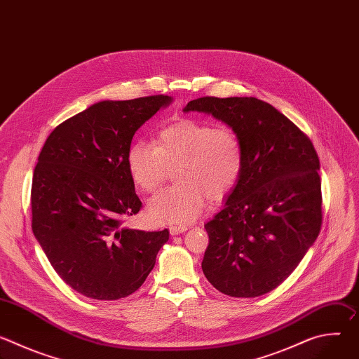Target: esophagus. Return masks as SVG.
<instances>
[{"instance_id": "esophagus-1", "label": "esophagus", "mask_w": 359, "mask_h": 359, "mask_svg": "<svg viewBox=\"0 0 359 359\" xmlns=\"http://www.w3.org/2000/svg\"><path fill=\"white\" fill-rule=\"evenodd\" d=\"M186 230H187L186 226H170V227H169V231H170L172 236H177V234H180V233H184Z\"/></svg>"}]
</instances>
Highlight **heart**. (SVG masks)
Here are the masks:
<instances>
[{"label":"heart","instance_id":"1","mask_svg":"<svg viewBox=\"0 0 359 359\" xmlns=\"http://www.w3.org/2000/svg\"><path fill=\"white\" fill-rule=\"evenodd\" d=\"M244 166L243 144L227 125L180 119L163 126L155 143L136 140L126 151V168L143 191H155L175 169L176 184L149 200L147 213L159 223L196 220L212 200L226 197L238 183Z\"/></svg>","mask_w":359,"mask_h":359}]
</instances>
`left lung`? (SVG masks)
<instances>
[{"label":"left lung","mask_w":359,"mask_h":359,"mask_svg":"<svg viewBox=\"0 0 359 359\" xmlns=\"http://www.w3.org/2000/svg\"><path fill=\"white\" fill-rule=\"evenodd\" d=\"M206 112L238 135L244 166L224 208L206 224L201 269L220 292L259 297L299 264L323 224L320 159L313 142L257 97L203 96L184 112Z\"/></svg>","instance_id":"8db88e82"}]
</instances>
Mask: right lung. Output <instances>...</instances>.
<instances>
[{
	"label": "right lung",
	"instance_id": "add662e5",
	"mask_svg": "<svg viewBox=\"0 0 359 359\" xmlns=\"http://www.w3.org/2000/svg\"><path fill=\"white\" fill-rule=\"evenodd\" d=\"M168 95L104 100L58 125L43 143L31 187L32 231L58 276L93 299L135 292L169 230L123 227L142 201L126 168L135 132Z\"/></svg>",
	"mask_w": 359,
	"mask_h": 359
}]
</instances>
